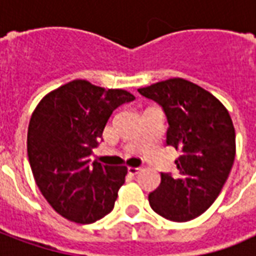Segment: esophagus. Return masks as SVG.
<instances>
[{"label": "esophagus", "mask_w": 256, "mask_h": 256, "mask_svg": "<svg viewBox=\"0 0 256 256\" xmlns=\"http://www.w3.org/2000/svg\"><path fill=\"white\" fill-rule=\"evenodd\" d=\"M140 170H141L140 167H128V174H132V176H136V174H138Z\"/></svg>", "instance_id": "obj_1"}]
</instances>
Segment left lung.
Returning <instances> with one entry per match:
<instances>
[{"mask_svg":"<svg viewBox=\"0 0 256 256\" xmlns=\"http://www.w3.org/2000/svg\"><path fill=\"white\" fill-rule=\"evenodd\" d=\"M166 114L167 145L181 150L178 174L162 172L150 193L152 210L176 222L194 220L218 198L234 162L236 134L224 104L186 79L172 78L138 89Z\"/></svg>","mask_w":256,"mask_h":256,"instance_id":"8db88e82","label":"left lung"}]
</instances>
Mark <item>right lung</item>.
I'll return each mask as SVG.
<instances>
[{
  "mask_svg": "<svg viewBox=\"0 0 256 256\" xmlns=\"http://www.w3.org/2000/svg\"><path fill=\"white\" fill-rule=\"evenodd\" d=\"M122 89L75 79L48 93L32 112L27 133L31 172L44 198L76 224L110 214L124 184L126 166L90 162L114 110L133 101Z\"/></svg>",
  "mask_w": 256,
  "mask_h": 256,
  "instance_id": "obj_1",
  "label": "right lung"
}]
</instances>
